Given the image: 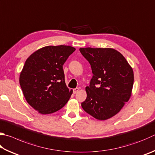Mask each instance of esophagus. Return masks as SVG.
<instances>
[{
    "instance_id": "obj_1",
    "label": "esophagus",
    "mask_w": 155,
    "mask_h": 155,
    "mask_svg": "<svg viewBox=\"0 0 155 155\" xmlns=\"http://www.w3.org/2000/svg\"><path fill=\"white\" fill-rule=\"evenodd\" d=\"M78 91H79V88H75L73 89V93H74V94H76Z\"/></svg>"
}]
</instances>
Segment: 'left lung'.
Masks as SVG:
<instances>
[{
  "label": "left lung",
  "instance_id": "left-lung-1",
  "mask_svg": "<svg viewBox=\"0 0 155 155\" xmlns=\"http://www.w3.org/2000/svg\"><path fill=\"white\" fill-rule=\"evenodd\" d=\"M89 61L93 77L86 87L87 98L81 106L98 120L114 116L128 102L134 85V72L121 53L111 48H80Z\"/></svg>",
  "mask_w": 155,
  "mask_h": 155
}]
</instances>
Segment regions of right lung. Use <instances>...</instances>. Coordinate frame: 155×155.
Returning a JSON list of instances; mask_svg holds the SVG:
<instances>
[{"mask_svg": "<svg viewBox=\"0 0 155 155\" xmlns=\"http://www.w3.org/2000/svg\"><path fill=\"white\" fill-rule=\"evenodd\" d=\"M74 51L70 46H47L26 60L19 84L27 102L39 113H53L69 100L72 90L66 85L63 65Z\"/></svg>", "mask_w": 155, "mask_h": 155, "instance_id": "right-lung-1", "label": "right lung"}]
</instances>
